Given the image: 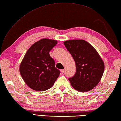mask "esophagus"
Masks as SVG:
<instances>
[{
	"instance_id": "34e87169",
	"label": "esophagus",
	"mask_w": 121,
	"mask_h": 121,
	"mask_svg": "<svg viewBox=\"0 0 121 121\" xmlns=\"http://www.w3.org/2000/svg\"><path fill=\"white\" fill-rule=\"evenodd\" d=\"M60 71H61V73H64V72H65V70H64V69L61 70H60Z\"/></svg>"
}]
</instances>
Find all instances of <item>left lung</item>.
<instances>
[{
    "label": "left lung",
    "mask_w": 121,
    "mask_h": 121,
    "mask_svg": "<svg viewBox=\"0 0 121 121\" xmlns=\"http://www.w3.org/2000/svg\"><path fill=\"white\" fill-rule=\"evenodd\" d=\"M64 44L74 59L75 75L69 78L76 90L87 92L99 84L104 71V63L94 47L83 39L69 40Z\"/></svg>",
    "instance_id": "left-lung-1"
}]
</instances>
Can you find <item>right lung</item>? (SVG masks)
I'll return each mask as SVG.
<instances>
[{
  "label": "right lung",
  "instance_id": "right-lung-1",
  "mask_svg": "<svg viewBox=\"0 0 121 121\" xmlns=\"http://www.w3.org/2000/svg\"><path fill=\"white\" fill-rule=\"evenodd\" d=\"M57 41L43 38L32 45L20 65L19 71L26 84L32 89L43 91L54 85L60 75L49 52Z\"/></svg>",
  "mask_w": 121,
  "mask_h": 121
}]
</instances>
